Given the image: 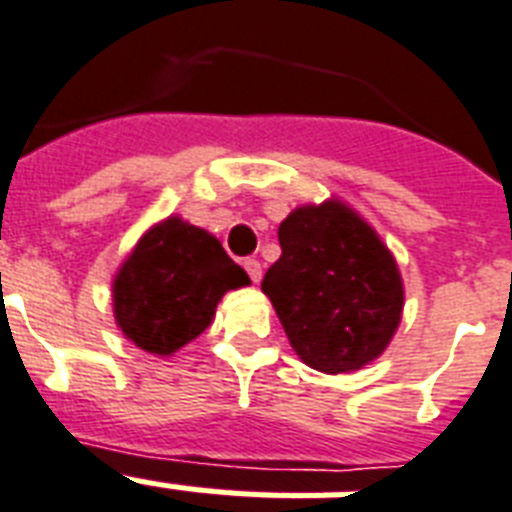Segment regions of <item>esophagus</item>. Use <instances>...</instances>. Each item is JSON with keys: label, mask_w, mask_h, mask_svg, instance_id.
<instances>
[{"label": "esophagus", "mask_w": 512, "mask_h": 512, "mask_svg": "<svg viewBox=\"0 0 512 512\" xmlns=\"http://www.w3.org/2000/svg\"><path fill=\"white\" fill-rule=\"evenodd\" d=\"M244 270L249 273L252 283H260V278H263V268H260V263H257L255 257H247V260H244Z\"/></svg>", "instance_id": "1"}]
</instances>
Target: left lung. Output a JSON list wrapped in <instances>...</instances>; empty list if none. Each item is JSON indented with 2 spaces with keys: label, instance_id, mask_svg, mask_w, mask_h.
Listing matches in <instances>:
<instances>
[{
  "label": "left lung",
  "instance_id": "obj_1",
  "mask_svg": "<svg viewBox=\"0 0 512 512\" xmlns=\"http://www.w3.org/2000/svg\"><path fill=\"white\" fill-rule=\"evenodd\" d=\"M278 242L263 291L299 359L325 375L375 362L403 312L401 273L377 231L341 200H325L291 210Z\"/></svg>",
  "mask_w": 512,
  "mask_h": 512
}]
</instances>
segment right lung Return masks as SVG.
Returning a JSON list of instances; mask_svg holds the SVG:
<instances>
[{
  "instance_id": "1",
  "label": "right lung",
  "mask_w": 512,
  "mask_h": 512,
  "mask_svg": "<svg viewBox=\"0 0 512 512\" xmlns=\"http://www.w3.org/2000/svg\"><path fill=\"white\" fill-rule=\"evenodd\" d=\"M247 283L216 236L171 216L140 236L114 276V317L137 349L171 356L208 328L226 291Z\"/></svg>"
}]
</instances>
